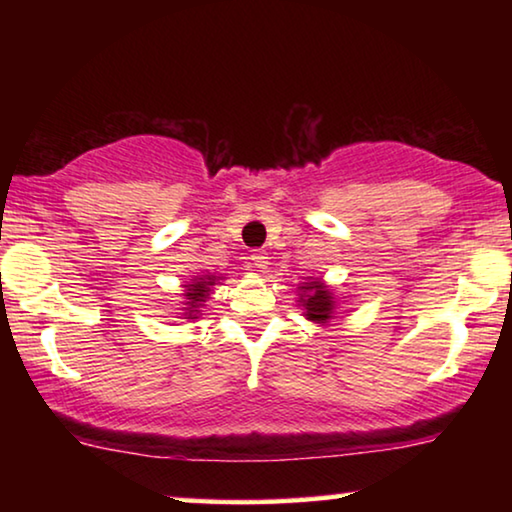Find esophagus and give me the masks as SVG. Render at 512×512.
I'll use <instances>...</instances> for the list:
<instances>
[{
    "label": "esophagus",
    "instance_id": "1",
    "mask_svg": "<svg viewBox=\"0 0 512 512\" xmlns=\"http://www.w3.org/2000/svg\"><path fill=\"white\" fill-rule=\"evenodd\" d=\"M250 259H253L255 268H266L268 266V253H266V250H255V253L250 255Z\"/></svg>",
    "mask_w": 512,
    "mask_h": 512
}]
</instances>
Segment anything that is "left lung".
<instances>
[{
    "label": "left lung",
    "mask_w": 512,
    "mask_h": 512,
    "mask_svg": "<svg viewBox=\"0 0 512 512\" xmlns=\"http://www.w3.org/2000/svg\"><path fill=\"white\" fill-rule=\"evenodd\" d=\"M298 296H300V305L305 307V316L309 320H314V323H329V320L334 318V311H336V300L332 296V291H329L323 282L320 280H309V282H302L298 287Z\"/></svg>",
    "instance_id": "left-lung-1"
}]
</instances>
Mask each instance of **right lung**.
<instances>
[{"label":"right lung","instance_id":"add662e5","mask_svg":"<svg viewBox=\"0 0 512 512\" xmlns=\"http://www.w3.org/2000/svg\"><path fill=\"white\" fill-rule=\"evenodd\" d=\"M216 280H219L216 275H203V277H194L192 282L185 284V316L187 318H198L196 316L198 309H201L203 302L210 298Z\"/></svg>","mask_w":512,"mask_h":512}]
</instances>
